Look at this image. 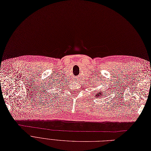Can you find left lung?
<instances>
[{"label":"left lung","instance_id":"8db88e82","mask_svg":"<svg viewBox=\"0 0 151 151\" xmlns=\"http://www.w3.org/2000/svg\"><path fill=\"white\" fill-rule=\"evenodd\" d=\"M106 94V92L104 91H99V93L98 94H97L96 96H98V97H100V96H101L102 95H104Z\"/></svg>","mask_w":151,"mask_h":151}]
</instances>
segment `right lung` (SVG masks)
Listing matches in <instances>:
<instances>
[{"mask_svg": "<svg viewBox=\"0 0 151 151\" xmlns=\"http://www.w3.org/2000/svg\"><path fill=\"white\" fill-rule=\"evenodd\" d=\"M55 85H56V83H54V84H52H52H51V85H50V86H48V87H50V88H48V90H49V91L48 92V90L47 91V92L48 93H47V95H48V94H49V95H48V96H50V95H52L53 92H52V93H51V91H52V90H53V88H54V87H54V86H55Z\"/></svg>", "mask_w": 151, "mask_h": 151, "instance_id": "right-lung-1", "label": "right lung"}]
</instances>
